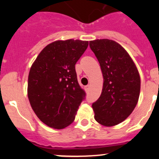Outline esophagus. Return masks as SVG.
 <instances>
[{
	"label": "esophagus",
	"mask_w": 159,
	"mask_h": 159,
	"mask_svg": "<svg viewBox=\"0 0 159 159\" xmlns=\"http://www.w3.org/2000/svg\"><path fill=\"white\" fill-rule=\"evenodd\" d=\"M89 89H90V85H89V84H88V85L84 86V89H85V91H88L89 90Z\"/></svg>",
	"instance_id": "34e87169"
}]
</instances>
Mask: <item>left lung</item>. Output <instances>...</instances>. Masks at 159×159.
<instances>
[{
    "label": "left lung",
    "mask_w": 159,
    "mask_h": 159,
    "mask_svg": "<svg viewBox=\"0 0 159 159\" xmlns=\"http://www.w3.org/2000/svg\"><path fill=\"white\" fill-rule=\"evenodd\" d=\"M89 45L104 78L101 96L92 104L94 119L104 126H115L135 108L140 94V75L129 53L116 41L97 39L90 41Z\"/></svg>",
    "instance_id": "8db88e82"
}]
</instances>
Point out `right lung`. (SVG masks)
I'll return each mask as SVG.
<instances>
[{
    "mask_svg": "<svg viewBox=\"0 0 159 159\" xmlns=\"http://www.w3.org/2000/svg\"><path fill=\"white\" fill-rule=\"evenodd\" d=\"M88 46V41H55L40 52L30 67L28 83L30 106L49 127L63 129L75 120L85 96L78 82L75 64Z\"/></svg>",
    "mask_w": 159,
    "mask_h": 159,
    "instance_id": "obj_1",
    "label": "right lung"
}]
</instances>
